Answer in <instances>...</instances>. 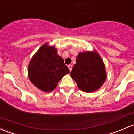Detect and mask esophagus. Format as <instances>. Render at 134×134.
Returning <instances> with one entry per match:
<instances>
[{
  "instance_id": "obj_1",
  "label": "esophagus",
  "mask_w": 134,
  "mask_h": 134,
  "mask_svg": "<svg viewBox=\"0 0 134 134\" xmlns=\"http://www.w3.org/2000/svg\"><path fill=\"white\" fill-rule=\"evenodd\" d=\"M68 68H69V71H72V65H68Z\"/></svg>"
}]
</instances>
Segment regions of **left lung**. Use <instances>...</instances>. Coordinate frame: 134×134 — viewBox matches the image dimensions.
I'll return each mask as SVG.
<instances>
[{
  "label": "left lung",
  "instance_id": "obj_1",
  "mask_svg": "<svg viewBox=\"0 0 134 134\" xmlns=\"http://www.w3.org/2000/svg\"><path fill=\"white\" fill-rule=\"evenodd\" d=\"M70 75L85 92L99 89L107 77L103 61L96 50L79 53Z\"/></svg>",
  "mask_w": 134,
  "mask_h": 134
}]
</instances>
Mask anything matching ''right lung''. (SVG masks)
Here are the masks:
<instances>
[{
  "mask_svg": "<svg viewBox=\"0 0 134 134\" xmlns=\"http://www.w3.org/2000/svg\"><path fill=\"white\" fill-rule=\"evenodd\" d=\"M70 72L54 46L42 45L29 62L28 77L35 87L46 92L53 91L65 74Z\"/></svg>",
  "mask_w": 134,
  "mask_h": 134,
  "instance_id": "obj_1",
  "label": "right lung"
}]
</instances>
